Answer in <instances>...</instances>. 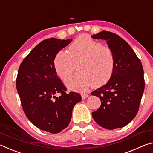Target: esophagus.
I'll return each instance as SVG.
<instances>
[{"instance_id":"1","label":"esophagus","mask_w":153,"mask_h":153,"mask_svg":"<svg viewBox=\"0 0 153 153\" xmlns=\"http://www.w3.org/2000/svg\"><path fill=\"white\" fill-rule=\"evenodd\" d=\"M81 95H82V99H86L87 97H88V94L87 93H85V92H82Z\"/></svg>"}]
</instances>
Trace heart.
Wrapping results in <instances>:
<instances>
[{
	"instance_id": "1",
	"label": "heart",
	"mask_w": 153,
	"mask_h": 153,
	"mask_svg": "<svg viewBox=\"0 0 153 153\" xmlns=\"http://www.w3.org/2000/svg\"><path fill=\"white\" fill-rule=\"evenodd\" d=\"M76 64L80 72L68 79ZM53 65L56 75L63 81L68 79L66 85L69 88L83 91L93 84L102 86L109 81L115 71V56L109 46L89 36H82L69 45L68 53L57 52Z\"/></svg>"
}]
</instances>
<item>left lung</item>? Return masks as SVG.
<instances>
[{"label": "left lung", "mask_w": 153, "mask_h": 153, "mask_svg": "<svg viewBox=\"0 0 153 153\" xmlns=\"http://www.w3.org/2000/svg\"><path fill=\"white\" fill-rule=\"evenodd\" d=\"M107 40L115 56V68L107 84L91 92L99 97L101 105L92 112L93 119L107 129L122 128L131 122L139 109L144 90L141 61L126 41L107 31L92 36Z\"/></svg>", "instance_id": "8db88e82"}]
</instances>
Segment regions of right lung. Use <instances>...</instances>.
I'll use <instances>...</instances> for the list:
<instances>
[{"mask_svg":"<svg viewBox=\"0 0 153 153\" xmlns=\"http://www.w3.org/2000/svg\"><path fill=\"white\" fill-rule=\"evenodd\" d=\"M71 41H42L24 58L17 73L16 88L25 115L37 128L52 134L67 128L74 107L82 100L79 93L66 92L53 65L57 52Z\"/></svg>","mask_w":153,"mask_h":153,"instance_id":"right-lung-1","label":"right lung"}]
</instances>
